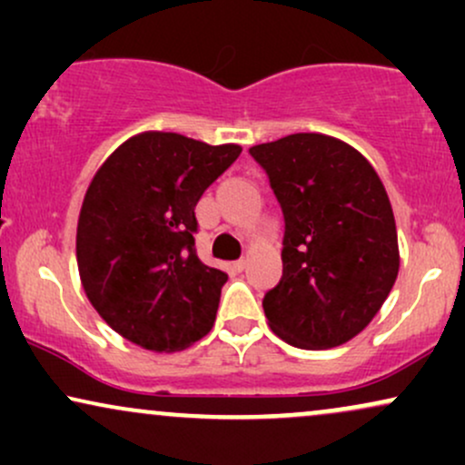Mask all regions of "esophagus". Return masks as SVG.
<instances>
[{
  "label": "esophagus",
  "instance_id": "obj_1",
  "mask_svg": "<svg viewBox=\"0 0 465 465\" xmlns=\"http://www.w3.org/2000/svg\"><path fill=\"white\" fill-rule=\"evenodd\" d=\"M247 260H238V262H233V269H236L238 271V273H242V271L244 269H247Z\"/></svg>",
  "mask_w": 465,
  "mask_h": 465
}]
</instances>
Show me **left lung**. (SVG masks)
I'll use <instances>...</instances> for the list:
<instances>
[{
  "label": "left lung",
  "mask_w": 465,
  "mask_h": 465,
  "mask_svg": "<svg viewBox=\"0 0 465 465\" xmlns=\"http://www.w3.org/2000/svg\"><path fill=\"white\" fill-rule=\"evenodd\" d=\"M282 212V280L264 295L271 330L302 350L348 343L396 284L398 232L387 190L350 143L295 133L249 148Z\"/></svg>",
  "instance_id": "obj_1"
}]
</instances>
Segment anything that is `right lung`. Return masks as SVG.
Here are the masks:
<instances>
[{
  "label": "right lung",
  "mask_w": 465,
  "mask_h": 465,
  "mask_svg": "<svg viewBox=\"0 0 465 465\" xmlns=\"http://www.w3.org/2000/svg\"><path fill=\"white\" fill-rule=\"evenodd\" d=\"M240 153L143 131L94 174L78 216V273L100 317L131 343L179 351L214 325L227 273L196 255L194 207Z\"/></svg>",
  "instance_id": "obj_1"
}]
</instances>
